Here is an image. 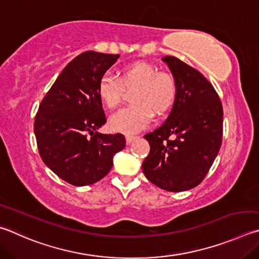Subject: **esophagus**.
I'll return each mask as SVG.
<instances>
[{"instance_id":"34e87169","label":"esophagus","mask_w":259,"mask_h":259,"mask_svg":"<svg viewBox=\"0 0 259 259\" xmlns=\"http://www.w3.org/2000/svg\"><path fill=\"white\" fill-rule=\"evenodd\" d=\"M137 138V136H133V135H126L125 136V140H126V144H131L134 142V140Z\"/></svg>"}]
</instances>
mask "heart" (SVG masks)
I'll return each mask as SVG.
<instances>
[{
  "instance_id": "heart-1",
  "label": "heart",
  "mask_w": 259,
  "mask_h": 259,
  "mask_svg": "<svg viewBox=\"0 0 259 259\" xmlns=\"http://www.w3.org/2000/svg\"><path fill=\"white\" fill-rule=\"evenodd\" d=\"M122 88H135L131 95L134 105L126 106L111 116L110 126L123 134L138 133L147 126L153 113L161 116L167 113L177 97L175 77L158 72L147 62L126 65L120 72V82L111 74H104L98 83V96L109 109H115L122 100Z\"/></svg>"
}]
</instances>
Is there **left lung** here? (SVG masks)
Returning a JSON list of instances; mask_svg holds the SVG:
<instances>
[{
    "label": "left lung",
    "instance_id": "8db88e82",
    "mask_svg": "<svg viewBox=\"0 0 259 259\" xmlns=\"http://www.w3.org/2000/svg\"><path fill=\"white\" fill-rule=\"evenodd\" d=\"M177 82V97L165 122L144 137L150 146L143 163L148 180L172 192L203 181L222 144L223 109L203 74L175 56H164Z\"/></svg>",
    "mask_w": 259,
    "mask_h": 259
}]
</instances>
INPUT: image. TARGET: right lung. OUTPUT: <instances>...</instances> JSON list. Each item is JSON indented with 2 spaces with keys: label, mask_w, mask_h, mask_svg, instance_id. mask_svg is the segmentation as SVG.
Wrapping results in <instances>:
<instances>
[{
  "label": "right lung",
  "mask_w": 259,
  "mask_h": 259,
  "mask_svg": "<svg viewBox=\"0 0 259 259\" xmlns=\"http://www.w3.org/2000/svg\"><path fill=\"white\" fill-rule=\"evenodd\" d=\"M119 58L94 51L78 55L60 73L36 114L34 131L40 157L70 185L100 181L125 146L123 135L97 131L106 122L98 83Z\"/></svg>",
  "instance_id": "1"
}]
</instances>
